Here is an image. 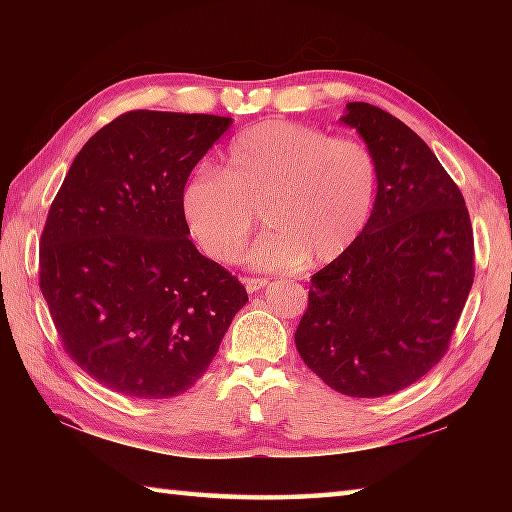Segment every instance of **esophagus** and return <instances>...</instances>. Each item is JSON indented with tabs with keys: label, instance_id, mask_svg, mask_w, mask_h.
<instances>
[{
	"label": "esophagus",
	"instance_id": "obj_1",
	"mask_svg": "<svg viewBox=\"0 0 512 512\" xmlns=\"http://www.w3.org/2000/svg\"><path fill=\"white\" fill-rule=\"evenodd\" d=\"M244 284H246L248 293H257L259 289H264V287H266L268 280H266V277H246Z\"/></svg>",
	"mask_w": 512,
	"mask_h": 512
}]
</instances>
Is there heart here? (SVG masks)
<instances>
[{
	"label": "heart",
	"mask_w": 512,
	"mask_h": 512,
	"mask_svg": "<svg viewBox=\"0 0 512 512\" xmlns=\"http://www.w3.org/2000/svg\"><path fill=\"white\" fill-rule=\"evenodd\" d=\"M379 169L366 144L293 121H262L228 144L216 171L196 169L180 214L196 246L230 264L255 230V268L329 264L357 244L377 205Z\"/></svg>",
	"instance_id": "heart-1"
}]
</instances>
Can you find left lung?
I'll return each mask as SVG.
<instances>
[{
    "label": "left lung",
    "instance_id": "left-lung-1",
    "mask_svg": "<svg viewBox=\"0 0 512 512\" xmlns=\"http://www.w3.org/2000/svg\"><path fill=\"white\" fill-rule=\"evenodd\" d=\"M379 169L368 228L311 277L296 348L311 372L350 397L415 384L445 357L474 282V235L461 189L391 112L352 101Z\"/></svg>",
    "mask_w": 512,
    "mask_h": 512
}]
</instances>
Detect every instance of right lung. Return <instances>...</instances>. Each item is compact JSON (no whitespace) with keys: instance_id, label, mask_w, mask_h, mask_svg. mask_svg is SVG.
Wrapping results in <instances>:
<instances>
[{"instance_id":"right-lung-1","label":"right lung","mask_w":512,"mask_h":512,"mask_svg":"<svg viewBox=\"0 0 512 512\" xmlns=\"http://www.w3.org/2000/svg\"><path fill=\"white\" fill-rule=\"evenodd\" d=\"M230 117L131 110L94 133L49 207L40 291L65 352L110 391L196 384L248 293L198 253L180 189Z\"/></svg>"}]
</instances>
